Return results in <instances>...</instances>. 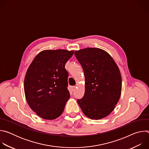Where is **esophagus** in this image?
<instances>
[{
	"instance_id": "1",
	"label": "esophagus",
	"mask_w": 149,
	"mask_h": 149,
	"mask_svg": "<svg viewBox=\"0 0 149 149\" xmlns=\"http://www.w3.org/2000/svg\"><path fill=\"white\" fill-rule=\"evenodd\" d=\"M76 87L75 86H72V87H71V90H72V91H74L75 90H76Z\"/></svg>"
}]
</instances>
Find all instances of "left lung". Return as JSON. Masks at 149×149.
Wrapping results in <instances>:
<instances>
[{
	"label": "left lung",
	"instance_id": "1",
	"mask_svg": "<svg viewBox=\"0 0 149 149\" xmlns=\"http://www.w3.org/2000/svg\"><path fill=\"white\" fill-rule=\"evenodd\" d=\"M75 56L85 76L86 91L77 102L88 118L99 120L114 109L121 93V76L112 57L105 51L88 48L76 51Z\"/></svg>",
	"mask_w": 149,
	"mask_h": 149
}]
</instances>
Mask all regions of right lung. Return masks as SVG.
<instances>
[{"instance_id": "right-lung-1", "label": "right lung", "mask_w": 149, "mask_h": 149, "mask_svg": "<svg viewBox=\"0 0 149 149\" xmlns=\"http://www.w3.org/2000/svg\"><path fill=\"white\" fill-rule=\"evenodd\" d=\"M74 51L45 50L39 53L29 67L24 80L27 102L38 116L54 120L64 110L70 97L68 73L65 68Z\"/></svg>"}]
</instances>
